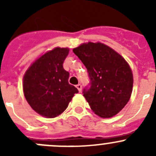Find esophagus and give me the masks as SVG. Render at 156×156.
I'll use <instances>...</instances> for the list:
<instances>
[{
    "label": "esophagus",
    "instance_id": "1",
    "mask_svg": "<svg viewBox=\"0 0 156 156\" xmlns=\"http://www.w3.org/2000/svg\"><path fill=\"white\" fill-rule=\"evenodd\" d=\"M76 87L78 88V91H79V92H81V85L80 84H78L76 85Z\"/></svg>",
    "mask_w": 156,
    "mask_h": 156
}]
</instances>
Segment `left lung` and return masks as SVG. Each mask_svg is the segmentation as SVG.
Segmentation results:
<instances>
[{"instance_id": "1", "label": "left lung", "mask_w": 156, "mask_h": 156, "mask_svg": "<svg viewBox=\"0 0 156 156\" xmlns=\"http://www.w3.org/2000/svg\"><path fill=\"white\" fill-rule=\"evenodd\" d=\"M73 52L87 69L88 87L83 96L96 115L111 118L130 100L133 74L128 63L113 49L97 42L82 44Z\"/></svg>"}]
</instances>
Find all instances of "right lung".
<instances>
[{"instance_id":"obj_1","label":"right lung","mask_w":156,"mask_h":156,"mask_svg":"<svg viewBox=\"0 0 156 156\" xmlns=\"http://www.w3.org/2000/svg\"><path fill=\"white\" fill-rule=\"evenodd\" d=\"M69 48H56L34 61L23 78V92L31 108L41 115L55 118L68 107L78 93L69 84V73L63 69Z\"/></svg>"}]
</instances>
